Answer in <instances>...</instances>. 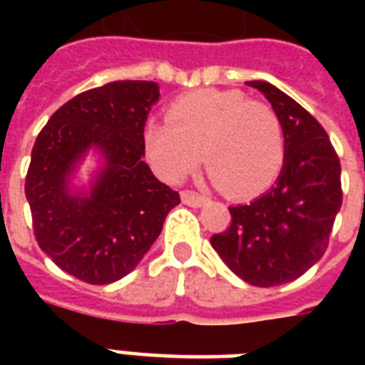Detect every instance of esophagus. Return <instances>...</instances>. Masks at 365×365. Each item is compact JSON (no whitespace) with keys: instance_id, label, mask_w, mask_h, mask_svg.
<instances>
[{"instance_id":"34e87169","label":"esophagus","mask_w":365,"mask_h":365,"mask_svg":"<svg viewBox=\"0 0 365 365\" xmlns=\"http://www.w3.org/2000/svg\"><path fill=\"white\" fill-rule=\"evenodd\" d=\"M182 201L185 203V205H190V207H203L209 199H207L205 195H199V193H195V191L185 190L182 191Z\"/></svg>"}]
</instances>
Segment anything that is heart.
Here are the masks:
<instances>
[{"label": "heart", "instance_id": "heart-1", "mask_svg": "<svg viewBox=\"0 0 365 365\" xmlns=\"http://www.w3.org/2000/svg\"><path fill=\"white\" fill-rule=\"evenodd\" d=\"M170 123L143 130L146 158L154 172L180 183L199 166L201 152L213 180L235 197L268 190L285 156L282 123L266 103L237 90H199L175 99Z\"/></svg>", "mask_w": 365, "mask_h": 365}]
</instances>
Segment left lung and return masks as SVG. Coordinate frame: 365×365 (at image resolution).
Instances as JSON below:
<instances>
[{"mask_svg":"<svg viewBox=\"0 0 365 365\" xmlns=\"http://www.w3.org/2000/svg\"><path fill=\"white\" fill-rule=\"evenodd\" d=\"M282 123L285 156L275 183L250 203L229 207V229L211 238L217 254L250 285L275 287L313 268L329 246L340 205V160L327 130L287 93L262 80Z\"/></svg>","mask_w":365,"mask_h":365,"instance_id":"8db88e82","label":"left lung"}]
</instances>
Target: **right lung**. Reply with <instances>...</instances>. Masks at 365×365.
Masks as SVG:
<instances>
[{
  "mask_svg": "<svg viewBox=\"0 0 365 365\" xmlns=\"http://www.w3.org/2000/svg\"><path fill=\"white\" fill-rule=\"evenodd\" d=\"M156 82H111L83 91L52 115L36 136L25 182L36 242L66 274L107 285L140 264L180 193L144 162L143 130ZM97 153L91 182H73Z\"/></svg>",
  "mask_w": 365,
  "mask_h": 365,
  "instance_id": "add662e5",
  "label": "right lung"
}]
</instances>
